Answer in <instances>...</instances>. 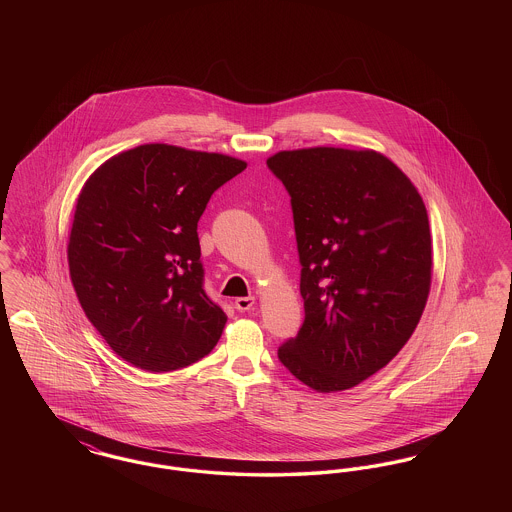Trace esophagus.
I'll return each instance as SVG.
<instances>
[{"label":"esophagus","instance_id":"1","mask_svg":"<svg viewBox=\"0 0 512 512\" xmlns=\"http://www.w3.org/2000/svg\"><path fill=\"white\" fill-rule=\"evenodd\" d=\"M253 305H255V297H238V299L234 301V307H236L240 313L251 311Z\"/></svg>","mask_w":512,"mask_h":512}]
</instances>
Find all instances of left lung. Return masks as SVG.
Returning a JSON list of instances; mask_svg holds the SVG:
<instances>
[{
	"label": "left lung",
	"mask_w": 512,
	"mask_h": 512,
	"mask_svg": "<svg viewBox=\"0 0 512 512\" xmlns=\"http://www.w3.org/2000/svg\"><path fill=\"white\" fill-rule=\"evenodd\" d=\"M292 203L305 320L278 359L313 390H349L413 336L432 240L413 182L376 151L311 147L267 161Z\"/></svg>",
	"instance_id": "obj_1"
}]
</instances>
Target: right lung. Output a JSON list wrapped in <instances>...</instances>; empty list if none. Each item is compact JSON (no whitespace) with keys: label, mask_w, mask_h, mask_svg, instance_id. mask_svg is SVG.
Returning a JSON list of instances; mask_svg holds the SVG:
<instances>
[{"label":"right lung","mask_w":512,"mask_h":512,"mask_svg":"<svg viewBox=\"0 0 512 512\" xmlns=\"http://www.w3.org/2000/svg\"><path fill=\"white\" fill-rule=\"evenodd\" d=\"M244 169L228 155L146 144L115 155L84 184L69 240L74 292L130 365L184 368L220 340L226 315L203 290L197 220Z\"/></svg>","instance_id":"obj_1"}]
</instances>
